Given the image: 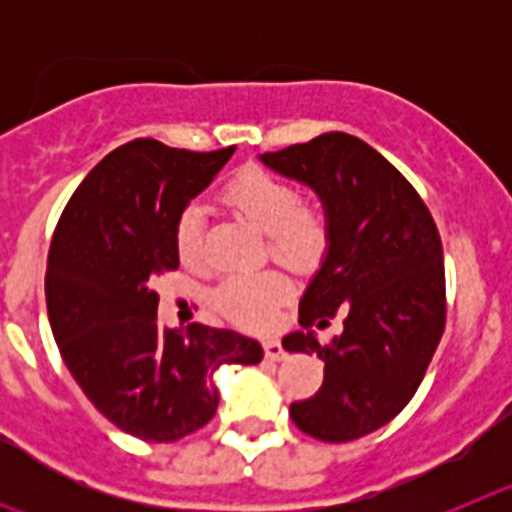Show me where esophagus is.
Masks as SVG:
<instances>
[{"label":"esophagus","instance_id":"1","mask_svg":"<svg viewBox=\"0 0 512 512\" xmlns=\"http://www.w3.org/2000/svg\"><path fill=\"white\" fill-rule=\"evenodd\" d=\"M264 351H266V359H271V361H282L284 356H287V351H284V346L277 341V338H269V341H264Z\"/></svg>","mask_w":512,"mask_h":512}]
</instances>
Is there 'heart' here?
I'll use <instances>...</instances> for the list:
<instances>
[{
  "mask_svg": "<svg viewBox=\"0 0 512 512\" xmlns=\"http://www.w3.org/2000/svg\"><path fill=\"white\" fill-rule=\"evenodd\" d=\"M225 205L266 233L269 253L295 269H312L328 251L330 230L323 207L302 202L295 184L261 166H246L223 187ZM174 243L184 264L202 259L205 217L197 205L184 207L176 217ZM292 295V284L282 271L233 274L215 292V305L243 328H264L282 302Z\"/></svg>",
  "mask_w": 512,
  "mask_h": 512,
  "instance_id": "heart-1",
  "label": "heart"
}]
</instances>
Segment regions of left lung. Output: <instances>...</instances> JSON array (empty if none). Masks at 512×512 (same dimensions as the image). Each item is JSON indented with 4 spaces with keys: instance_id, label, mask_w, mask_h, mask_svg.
Returning a JSON list of instances; mask_svg holds the SVG:
<instances>
[{
    "instance_id": "1",
    "label": "left lung",
    "mask_w": 512,
    "mask_h": 512,
    "mask_svg": "<svg viewBox=\"0 0 512 512\" xmlns=\"http://www.w3.org/2000/svg\"><path fill=\"white\" fill-rule=\"evenodd\" d=\"M323 202L330 243L300 300L305 330L287 351L318 354L323 387L289 405L307 436L346 443L390 423L420 387L446 325L441 235L413 184L348 133L259 156ZM341 309L344 333L323 347L309 328Z\"/></svg>"
}]
</instances>
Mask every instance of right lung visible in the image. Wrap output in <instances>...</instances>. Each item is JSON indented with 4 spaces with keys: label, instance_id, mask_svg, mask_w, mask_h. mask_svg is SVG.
<instances>
[{
    "label": "right lung",
    "instance_id": "obj_1",
    "mask_svg": "<svg viewBox=\"0 0 512 512\" xmlns=\"http://www.w3.org/2000/svg\"><path fill=\"white\" fill-rule=\"evenodd\" d=\"M210 153L130 140L104 156L63 210L45 269L53 338L94 408L143 441L200 431L217 410L215 372L259 364V341L194 323H158L153 282L179 269L176 217L228 164Z\"/></svg>",
    "mask_w": 512,
    "mask_h": 512
}]
</instances>
